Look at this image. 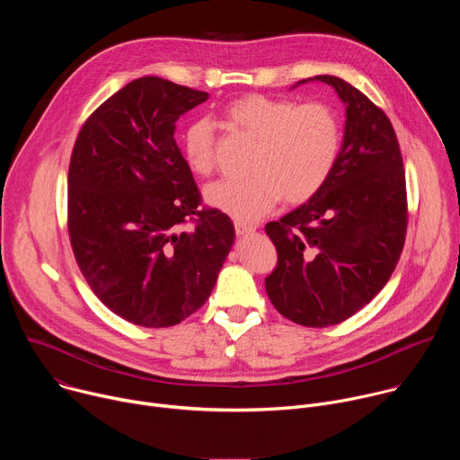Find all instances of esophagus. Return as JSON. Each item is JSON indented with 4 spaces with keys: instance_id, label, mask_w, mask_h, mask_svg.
<instances>
[{
    "instance_id": "34e87169",
    "label": "esophagus",
    "mask_w": 460,
    "mask_h": 460,
    "mask_svg": "<svg viewBox=\"0 0 460 460\" xmlns=\"http://www.w3.org/2000/svg\"><path fill=\"white\" fill-rule=\"evenodd\" d=\"M234 229H236V234H238V236H247V234H251V233L256 231V226L243 224V222H236V224H234Z\"/></svg>"
}]
</instances>
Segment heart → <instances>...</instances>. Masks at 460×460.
<instances>
[{
	"label": "heart",
	"mask_w": 460,
	"mask_h": 460,
	"mask_svg": "<svg viewBox=\"0 0 460 460\" xmlns=\"http://www.w3.org/2000/svg\"><path fill=\"white\" fill-rule=\"evenodd\" d=\"M224 121L254 140L247 178L220 180L208 187V202L238 222L266 217L280 199L304 204L330 180L342 147V125L325 103H298L264 94L240 96L222 109ZM189 169L209 174L215 167L217 133L209 119L190 121L181 135Z\"/></svg>",
	"instance_id": "b5f03b06"
}]
</instances>
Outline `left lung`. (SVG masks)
<instances>
[{"label": "left lung", "instance_id": "1", "mask_svg": "<svg viewBox=\"0 0 460 460\" xmlns=\"http://www.w3.org/2000/svg\"><path fill=\"white\" fill-rule=\"evenodd\" d=\"M311 80L332 85L344 102V142L330 180L313 199L266 226L279 252L266 291L291 322L327 327L371 302L395 271L408 196L399 140L385 112L337 76Z\"/></svg>", "mask_w": 460, "mask_h": 460}]
</instances>
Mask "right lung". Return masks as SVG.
<instances>
[{"label": "right lung", "instance_id": "right-lung-1", "mask_svg": "<svg viewBox=\"0 0 460 460\" xmlns=\"http://www.w3.org/2000/svg\"><path fill=\"white\" fill-rule=\"evenodd\" d=\"M208 98L144 76L105 100L76 138L73 252L94 295L130 323L169 327L200 309L234 243L231 218L202 208L174 142L176 119Z\"/></svg>", "mask_w": 460, "mask_h": 460}]
</instances>
